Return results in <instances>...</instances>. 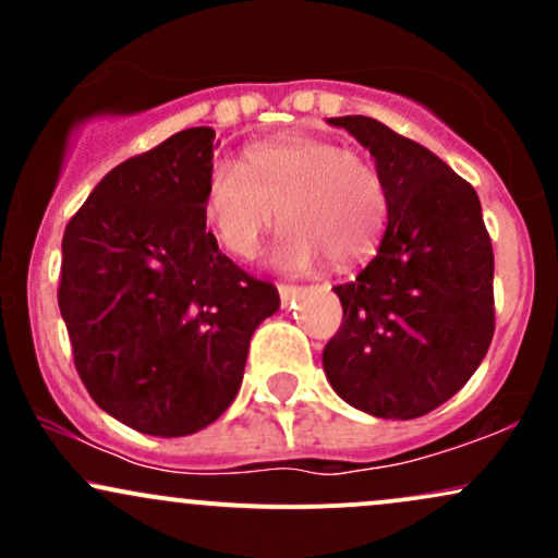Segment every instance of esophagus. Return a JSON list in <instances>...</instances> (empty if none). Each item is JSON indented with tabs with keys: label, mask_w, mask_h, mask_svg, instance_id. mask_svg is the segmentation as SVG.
<instances>
[{
	"label": "esophagus",
	"mask_w": 558,
	"mask_h": 558,
	"mask_svg": "<svg viewBox=\"0 0 558 558\" xmlns=\"http://www.w3.org/2000/svg\"><path fill=\"white\" fill-rule=\"evenodd\" d=\"M278 293H280V301H283V306L291 304V301H296V296L301 293V288L296 286H278Z\"/></svg>",
	"instance_id": "esophagus-1"
}]
</instances>
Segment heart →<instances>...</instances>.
Wrapping results in <instances>:
<instances>
[{
    "label": "heart",
    "mask_w": 558,
    "mask_h": 558,
    "mask_svg": "<svg viewBox=\"0 0 558 558\" xmlns=\"http://www.w3.org/2000/svg\"><path fill=\"white\" fill-rule=\"evenodd\" d=\"M204 213L233 257L252 259L275 222L280 270L310 272L330 259L349 267L369 259L388 228L390 196L367 157L315 136L254 141L239 159L213 165Z\"/></svg>",
    "instance_id": "obj_1"
}]
</instances>
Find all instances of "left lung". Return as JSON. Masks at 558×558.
I'll use <instances>...</instances> for the list:
<instances>
[{"label": "left lung", "instance_id": "obj_1", "mask_svg": "<svg viewBox=\"0 0 558 558\" xmlns=\"http://www.w3.org/2000/svg\"><path fill=\"white\" fill-rule=\"evenodd\" d=\"M375 159L388 228L375 259L336 286L341 330L323 351L328 383L380 420H414L451 399L488 354L493 246L470 183L440 157L364 114L328 118Z\"/></svg>", "mask_w": 558, "mask_h": 558}]
</instances>
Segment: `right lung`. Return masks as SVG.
<instances>
[{"label": "right lung", "mask_w": 558, "mask_h": 558, "mask_svg": "<svg viewBox=\"0 0 558 558\" xmlns=\"http://www.w3.org/2000/svg\"><path fill=\"white\" fill-rule=\"evenodd\" d=\"M213 128H189L96 183L62 235L57 301L92 399L123 425L181 438L239 393L248 341L280 310L207 230Z\"/></svg>", "instance_id": "right-lung-1"}]
</instances>
